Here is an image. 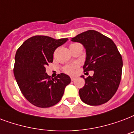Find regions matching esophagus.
I'll return each instance as SVG.
<instances>
[{"label": "esophagus", "instance_id": "34e87169", "mask_svg": "<svg viewBox=\"0 0 134 134\" xmlns=\"http://www.w3.org/2000/svg\"><path fill=\"white\" fill-rule=\"evenodd\" d=\"M71 81L75 80V77H74V76H71Z\"/></svg>", "mask_w": 134, "mask_h": 134}]
</instances>
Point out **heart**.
Returning a JSON list of instances; mask_svg holds the SVG:
<instances>
[{
  "label": "heart",
  "instance_id": "b5f03b06",
  "mask_svg": "<svg viewBox=\"0 0 134 134\" xmlns=\"http://www.w3.org/2000/svg\"><path fill=\"white\" fill-rule=\"evenodd\" d=\"M78 44L79 43H73V44H71L70 46H75V45H78ZM77 67H78V65H76V64L69 65V66H66V67L64 68V71H65V72H66L67 74H74L75 68H76Z\"/></svg>",
  "mask_w": 134,
  "mask_h": 134
}]
</instances>
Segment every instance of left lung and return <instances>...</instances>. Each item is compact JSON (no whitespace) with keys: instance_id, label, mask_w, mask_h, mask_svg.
<instances>
[{"instance_id":"obj_1","label":"left lung","mask_w":134,"mask_h":134,"mask_svg":"<svg viewBox=\"0 0 134 134\" xmlns=\"http://www.w3.org/2000/svg\"><path fill=\"white\" fill-rule=\"evenodd\" d=\"M86 49L84 71L94 74L85 80V85L79 91L83 103L100 105L107 103L115 94L121 78L122 58L112 39L95 30H88L71 38Z\"/></svg>"}]
</instances>
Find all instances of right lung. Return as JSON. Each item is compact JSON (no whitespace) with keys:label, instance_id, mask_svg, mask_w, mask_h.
I'll use <instances>...</instances> for the list:
<instances>
[{"label":"right lung","instance_id":"1","mask_svg":"<svg viewBox=\"0 0 134 134\" xmlns=\"http://www.w3.org/2000/svg\"><path fill=\"white\" fill-rule=\"evenodd\" d=\"M68 38L55 39L46 36H34L17 49L14 75L19 89L27 100L38 108H49L61 100L65 87L71 82L63 73L51 78L46 67L53 61L54 51Z\"/></svg>","mask_w":134,"mask_h":134}]
</instances>
